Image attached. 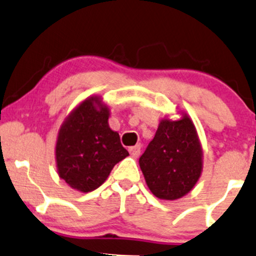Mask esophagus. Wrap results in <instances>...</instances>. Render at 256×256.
Here are the masks:
<instances>
[{"label":"esophagus","mask_w":256,"mask_h":256,"mask_svg":"<svg viewBox=\"0 0 256 256\" xmlns=\"http://www.w3.org/2000/svg\"><path fill=\"white\" fill-rule=\"evenodd\" d=\"M128 152H130L132 158H138V155H140V146L137 144V146H130V148H128Z\"/></svg>","instance_id":"1"}]
</instances>
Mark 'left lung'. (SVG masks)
<instances>
[{
    "mask_svg": "<svg viewBox=\"0 0 256 256\" xmlns=\"http://www.w3.org/2000/svg\"><path fill=\"white\" fill-rule=\"evenodd\" d=\"M140 167L158 198L174 201L192 192L201 177L204 150L186 113L180 112L177 120H160L156 134L140 158Z\"/></svg>",
    "mask_w": 256,
    "mask_h": 256,
    "instance_id": "1",
    "label": "left lung"
}]
</instances>
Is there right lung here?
<instances>
[{"instance_id": "obj_1", "label": "right lung", "mask_w": 256, "mask_h": 256, "mask_svg": "<svg viewBox=\"0 0 256 256\" xmlns=\"http://www.w3.org/2000/svg\"><path fill=\"white\" fill-rule=\"evenodd\" d=\"M110 110L101 96L82 101L58 132V174L72 189L90 192L104 183L113 167L128 156L119 134L108 124Z\"/></svg>"}]
</instances>
